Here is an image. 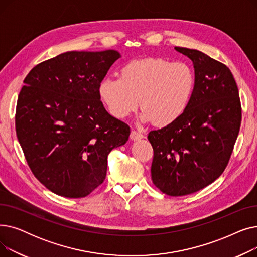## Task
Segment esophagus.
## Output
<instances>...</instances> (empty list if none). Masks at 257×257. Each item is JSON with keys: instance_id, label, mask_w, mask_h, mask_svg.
Here are the masks:
<instances>
[{"instance_id": "34e87169", "label": "esophagus", "mask_w": 257, "mask_h": 257, "mask_svg": "<svg viewBox=\"0 0 257 257\" xmlns=\"http://www.w3.org/2000/svg\"><path fill=\"white\" fill-rule=\"evenodd\" d=\"M144 138H145L144 134L141 133V132L132 130L131 133H130V139H131L132 141H140V140H142V139H144Z\"/></svg>"}]
</instances>
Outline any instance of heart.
<instances>
[{"instance_id":"obj_1","label":"heart","mask_w":257,"mask_h":257,"mask_svg":"<svg viewBox=\"0 0 257 257\" xmlns=\"http://www.w3.org/2000/svg\"><path fill=\"white\" fill-rule=\"evenodd\" d=\"M195 73L185 62L165 58L131 60L119 71V78H104L99 94L108 111L125 118L142 107L145 123L168 126L185 112L195 88Z\"/></svg>"}]
</instances>
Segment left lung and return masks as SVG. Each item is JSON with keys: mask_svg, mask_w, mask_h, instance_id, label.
<instances>
[{"mask_svg": "<svg viewBox=\"0 0 257 257\" xmlns=\"http://www.w3.org/2000/svg\"><path fill=\"white\" fill-rule=\"evenodd\" d=\"M193 61L195 88L175 123L149 132L154 151L151 177L164 194L196 193L218 179L237 139L241 107L228 67L198 50L175 47Z\"/></svg>", "mask_w": 257, "mask_h": 257, "instance_id": "obj_1", "label": "left lung"}]
</instances>
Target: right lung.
Listing matches in <instances>:
<instances>
[{
  "instance_id": "add662e5",
  "label": "right lung",
  "mask_w": 257,
  "mask_h": 257,
  "mask_svg": "<svg viewBox=\"0 0 257 257\" xmlns=\"http://www.w3.org/2000/svg\"><path fill=\"white\" fill-rule=\"evenodd\" d=\"M115 50L71 51L37 64L20 91L16 130L27 163L49 191L83 198L103 183L107 157L130 128L106 111L100 82Z\"/></svg>"
}]
</instances>
